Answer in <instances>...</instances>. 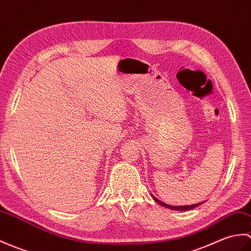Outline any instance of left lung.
I'll return each instance as SVG.
<instances>
[{"mask_svg":"<svg viewBox=\"0 0 251 251\" xmlns=\"http://www.w3.org/2000/svg\"><path fill=\"white\" fill-rule=\"evenodd\" d=\"M152 197H153V196H152ZM153 199H154L157 203H159L160 205L165 206V207H167V208L174 209V211H189V209L195 208V207H197V206H199L200 204H202V203H204V201H203V202H201V203H197V204H192V205H179V206H174V205H169V204H166V203L161 202V201H160V200H158V199H156L155 197H153Z\"/></svg>","mask_w":251,"mask_h":251,"instance_id":"1","label":"left lung"}]
</instances>
